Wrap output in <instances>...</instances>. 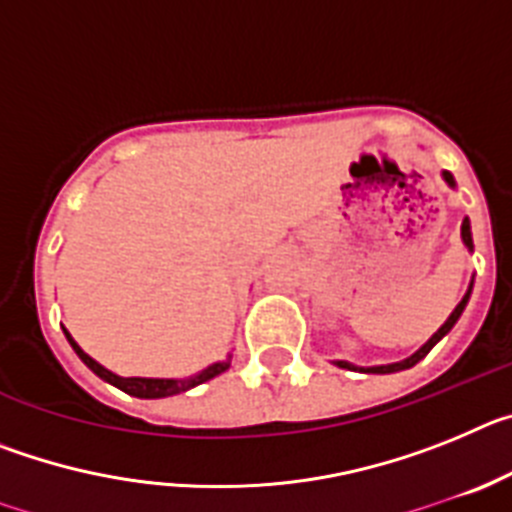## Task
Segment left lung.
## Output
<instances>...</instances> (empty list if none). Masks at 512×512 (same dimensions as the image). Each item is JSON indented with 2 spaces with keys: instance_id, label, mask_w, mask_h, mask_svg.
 <instances>
[{
  "instance_id": "8db88e82",
  "label": "left lung",
  "mask_w": 512,
  "mask_h": 512,
  "mask_svg": "<svg viewBox=\"0 0 512 512\" xmlns=\"http://www.w3.org/2000/svg\"><path fill=\"white\" fill-rule=\"evenodd\" d=\"M443 179H446V182H449L451 187H454V176H451L449 171H443ZM461 238H464V243H467V246L472 248V230H469V220H464V223H461ZM469 295H472V287H469V292H467V295H464V300H461L459 305H456V310L451 312L449 320H446V323H443L441 328L436 330V333H433L431 341L425 343L423 348H418V351H415V354L410 356V359L397 361V364H387V366H372V369H361V372H369V374H390V372H400V369H410V366L418 364V361L423 359V356L428 354V351H431V348L436 346V343L441 341V338L446 336V333H449L451 328H454V323H456V320H459V315H461V312H464V307H467ZM338 366H343V369H356V366L346 364V361H338Z\"/></svg>"
}]
</instances>
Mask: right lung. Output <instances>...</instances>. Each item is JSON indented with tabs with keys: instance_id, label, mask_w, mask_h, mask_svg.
<instances>
[{
	"instance_id": "1",
	"label": "right lung",
	"mask_w": 512,
	"mask_h": 512,
	"mask_svg": "<svg viewBox=\"0 0 512 512\" xmlns=\"http://www.w3.org/2000/svg\"><path fill=\"white\" fill-rule=\"evenodd\" d=\"M63 333H66V338H69V343L74 346L76 354H79V359L84 361V364H87L99 379L115 384L117 390L128 392V395L146 397V400H156V397H171V395H179V392L192 390V387H197V384L207 382V379L217 377V374H223L225 369L230 366V361H220V364L207 366V369H202L200 374H194V377H189V379H143V377H128V379H125V377H117V374L107 372V369H104L102 364H97L92 356L84 354V351L76 346L74 338L69 336V330H63Z\"/></svg>"
}]
</instances>
